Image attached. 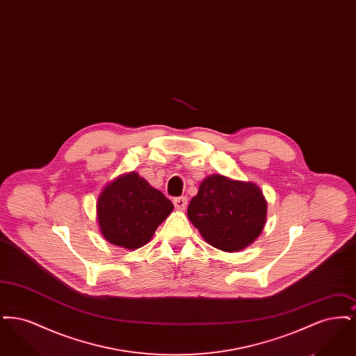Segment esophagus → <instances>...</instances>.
<instances>
[{"mask_svg":"<svg viewBox=\"0 0 356 356\" xmlns=\"http://www.w3.org/2000/svg\"><path fill=\"white\" fill-rule=\"evenodd\" d=\"M186 203H188V199H186V196L173 199V204H175L176 209H179V211H184L186 208Z\"/></svg>","mask_w":356,"mask_h":356,"instance_id":"1","label":"esophagus"}]
</instances>
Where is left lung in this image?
Returning a JSON list of instances; mask_svg holds the SVG:
<instances>
[{
	"instance_id": "obj_1",
	"label": "left lung",
	"mask_w": 356,
	"mask_h": 356,
	"mask_svg": "<svg viewBox=\"0 0 356 356\" xmlns=\"http://www.w3.org/2000/svg\"><path fill=\"white\" fill-rule=\"evenodd\" d=\"M188 218L212 247L237 252L261 234L267 219V202L254 183L221 175L205 177L188 205Z\"/></svg>"
}]
</instances>
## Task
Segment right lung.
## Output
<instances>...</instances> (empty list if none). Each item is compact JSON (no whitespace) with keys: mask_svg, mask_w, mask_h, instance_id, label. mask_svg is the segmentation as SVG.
<instances>
[{"mask_svg":"<svg viewBox=\"0 0 356 356\" xmlns=\"http://www.w3.org/2000/svg\"><path fill=\"white\" fill-rule=\"evenodd\" d=\"M97 221L106 241L127 250L147 244L170 216L173 204L136 172L105 186L97 199Z\"/></svg>","mask_w":356,"mask_h":356,"instance_id":"obj_1","label":"right lung"}]
</instances>
